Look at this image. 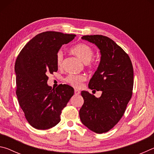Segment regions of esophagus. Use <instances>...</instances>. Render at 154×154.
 <instances>
[{
  "label": "esophagus",
  "mask_w": 154,
  "mask_h": 154,
  "mask_svg": "<svg viewBox=\"0 0 154 154\" xmlns=\"http://www.w3.org/2000/svg\"><path fill=\"white\" fill-rule=\"evenodd\" d=\"M79 94H80V92L79 90H77V89L75 90V95H79Z\"/></svg>",
  "instance_id": "34e87169"
}]
</instances>
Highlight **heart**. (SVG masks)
<instances>
[{
  "instance_id": "1",
  "label": "heart",
  "mask_w": 154,
  "mask_h": 154,
  "mask_svg": "<svg viewBox=\"0 0 154 154\" xmlns=\"http://www.w3.org/2000/svg\"><path fill=\"white\" fill-rule=\"evenodd\" d=\"M71 52L75 54L77 58L84 63H88L94 56L93 49L89 45L84 43L77 44L71 49ZM63 60V53L62 51H59L56 55V64L58 66H60ZM85 77L83 75L69 74L65 79V81L75 88H79L82 85V83L85 81Z\"/></svg>"
}]
</instances>
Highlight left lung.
<instances>
[{
	"label": "left lung",
	"mask_w": 154,
	"mask_h": 154,
	"mask_svg": "<svg viewBox=\"0 0 154 154\" xmlns=\"http://www.w3.org/2000/svg\"><path fill=\"white\" fill-rule=\"evenodd\" d=\"M82 38L94 44L100 50V63L88 87L101 91L102 94L96 98L88 91H82L84 103L79 117L84 126L102 134L111 130L123 116L132 97L133 67L128 55L107 36L86 35Z\"/></svg>",
	"instance_id": "1"
}]
</instances>
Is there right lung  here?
Segmentation results:
<instances>
[{"mask_svg":"<svg viewBox=\"0 0 154 154\" xmlns=\"http://www.w3.org/2000/svg\"><path fill=\"white\" fill-rule=\"evenodd\" d=\"M75 36L54 31L40 33L26 43L16 59L17 100L28 123L36 129L47 130L58 124L62 110L74 94L69 85L51 89L48 75L58 71L57 53Z\"/></svg>","mask_w":154,"mask_h":154,"instance_id":"1","label":"right lung"}]
</instances>
